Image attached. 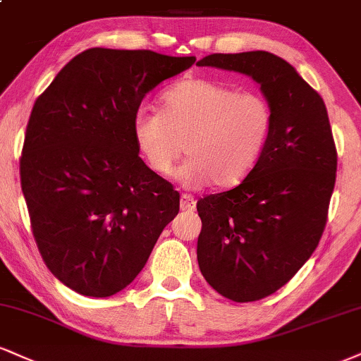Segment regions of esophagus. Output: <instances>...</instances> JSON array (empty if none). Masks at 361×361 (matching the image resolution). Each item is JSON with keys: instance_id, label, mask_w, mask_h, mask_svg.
<instances>
[{"instance_id": "obj_1", "label": "esophagus", "mask_w": 361, "mask_h": 361, "mask_svg": "<svg viewBox=\"0 0 361 361\" xmlns=\"http://www.w3.org/2000/svg\"><path fill=\"white\" fill-rule=\"evenodd\" d=\"M180 207L183 212H192V210H195V207H197V202H195V198L192 197V195L183 193L180 198Z\"/></svg>"}]
</instances>
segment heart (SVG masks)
<instances>
[{"instance_id":"obj_1","label":"heart","mask_w":361,"mask_h":361,"mask_svg":"<svg viewBox=\"0 0 361 361\" xmlns=\"http://www.w3.org/2000/svg\"><path fill=\"white\" fill-rule=\"evenodd\" d=\"M272 126L274 112L264 95L188 77L164 90L161 112H136L133 136L156 175H171L186 142L190 158L178 169V180L188 188H228L257 164Z\"/></svg>"}]
</instances>
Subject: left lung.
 <instances>
[{
    "label": "left lung",
    "instance_id": "8db88e82",
    "mask_svg": "<svg viewBox=\"0 0 361 361\" xmlns=\"http://www.w3.org/2000/svg\"><path fill=\"white\" fill-rule=\"evenodd\" d=\"M197 65L252 77L274 112L267 145L242 183L197 203L203 277L224 298L259 301L293 279L326 227L338 164L328 111L296 68L269 51L214 54Z\"/></svg>",
    "mask_w": 361,
    "mask_h": 361
}]
</instances>
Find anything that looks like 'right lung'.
<instances>
[{"label":"right lung","instance_id":"add662e5","mask_svg":"<svg viewBox=\"0 0 361 361\" xmlns=\"http://www.w3.org/2000/svg\"><path fill=\"white\" fill-rule=\"evenodd\" d=\"M195 60L89 49L35 101L21 190L43 262L82 296L131 284L178 215L180 193L139 158L133 119L149 90Z\"/></svg>","mask_w":361,"mask_h":361}]
</instances>
